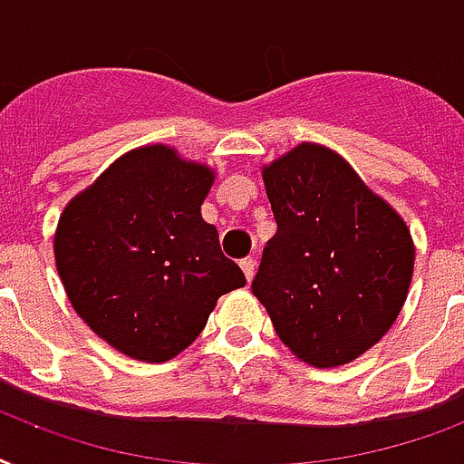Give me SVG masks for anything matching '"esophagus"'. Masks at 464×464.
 Segmentation results:
<instances>
[{"label":"esophagus","mask_w":464,"mask_h":464,"mask_svg":"<svg viewBox=\"0 0 464 464\" xmlns=\"http://www.w3.org/2000/svg\"><path fill=\"white\" fill-rule=\"evenodd\" d=\"M242 271L244 276H246V281H251L254 278V273H256V261L254 258H242Z\"/></svg>","instance_id":"obj_1"}]
</instances>
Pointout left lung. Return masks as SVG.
I'll list each match as a JSON object with an SVG mask.
<instances>
[{"mask_svg": "<svg viewBox=\"0 0 464 464\" xmlns=\"http://www.w3.org/2000/svg\"><path fill=\"white\" fill-rule=\"evenodd\" d=\"M264 183L278 229L251 293L297 358L317 368L353 361L385 336L407 300V225L326 147H295L266 169Z\"/></svg>", "mask_w": 464, "mask_h": 464, "instance_id": "1", "label": "left lung"}]
</instances>
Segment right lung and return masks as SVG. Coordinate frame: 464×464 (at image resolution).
Wrapping results in <instances>:
<instances>
[{
	"label": "right lung",
	"mask_w": 464,
	"mask_h": 464,
	"mask_svg": "<svg viewBox=\"0 0 464 464\" xmlns=\"http://www.w3.org/2000/svg\"><path fill=\"white\" fill-rule=\"evenodd\" d=\"M213 171L161 145L125 154L64 208L57 273L72 307L121 353L164 362L203 332L218 297L242 288L200 218Z\"/></svg>",
	"instance_id": "right-lung-1"
}]
</instances>
